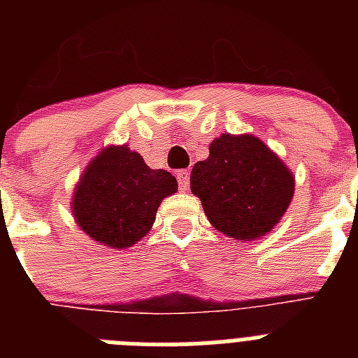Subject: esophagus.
<instances>
[{"label":"esophagus","instance_id":"esophagus-1","mask_svg":"<svg viewBox=\"0 0 358 358\" xmlns=\"http://www.w3.org/2000/svg\"><path fill=\"white\" fill-rule=\"evenodd\" d=\"M177 181H179V186H181V189H188V185H189V172L188 170H179L177 172Z\"/></svg>","mask_w":358,"mask_h":358}]
</instances>
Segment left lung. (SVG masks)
<instances>
[{
    "instance_id": "obj_1",
    "label": "left lung",
    "mask_w": 358,
    "mask_h": 358,
    "mask_svg": "<svg viewBox=\"0 0 358 358\" xmlns=\"http://www.w3.org/2000/svg\"><path fill=\"white\" fill-rule=\"evenodd\" d=\"M296 179L260 138L222 134L210 143V156L189 176L192 194L217 231L240 242L268 235L289 210Z\"/></svg>"
}]
</instances>
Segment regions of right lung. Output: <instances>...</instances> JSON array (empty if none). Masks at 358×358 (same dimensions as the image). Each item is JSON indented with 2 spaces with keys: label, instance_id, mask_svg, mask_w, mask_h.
Listing matches in <instances>:
<instances>
[{
  "label": "right lung",
  "instance_id": "right-lung-1",
  "mask_svg": "<svg viewBox=\"0 0 358 358\" xmlns=\"http://www.w3.org/2000/svg\"><path fill=\"white\" fill-rule=\"evenodd\" d=\"M176 192L172 173L152 170L129 145H109L75 185L71 213L91 240L123 251L147 235L159 204Z\"/></svg>",
  "mask_w": 358,
  "mask_h": 358
}]
</instances>
